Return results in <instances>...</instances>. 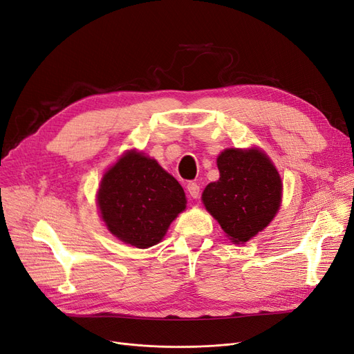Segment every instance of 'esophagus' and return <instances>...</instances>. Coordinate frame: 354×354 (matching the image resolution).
I'll use <instances>...</instances> for the list:
<instances>
[{
    "instance_id": "obj_1",
    "label": "esophagus",
    "mask_w": 354,
    "mask_h": 354,
    "mask_svg": "<svg viewBox=\"0 0 354 354\" xmlns=\"http://www.w3.org/2000/svg\"><path fill=\"white\" fill-rule=\"evenodd\" d=\"M187 189H188V192H189V195H191L192 198H198L200 197L201 189H200V185L197 184V182H188Z\"/></svg>"
}]
</instances>
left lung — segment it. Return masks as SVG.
<instances>
[{
  "label": "left lung",
  "instance_id": "left-lung-1",
  "mask_svg": "<svg viewBox=\"0 0 354 354\" xmlns=\"http://www.w3.org/2000/svg\"><path fill=\"white\" fill-rule=\"evenodd\" d=\"M220 178L208 184L203 203L234 243L250 241L268 226L281 201V179L257 149H227L218 156Z\"/></svg>",
  "mask_w": 354,
  "mask_h": 354
}]
</instances>
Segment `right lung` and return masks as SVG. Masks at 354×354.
<instances>
[{"label": "right lung", "mask_w": 354, "mask_h": 354, "mask_svg": "<svg viewBox=\"0 0 354 354\" xmlns=\"http://www.w3.org/2000/svg\"><path fill=\"white\" fill-rule=\"evenodd\" d=\"M97 204L112 234L144 250L162 241L187 200L179 182L159 163L131 150L104 174Z\"/></svg>", "instance_id": "right-lung-1"}]
</instances>
